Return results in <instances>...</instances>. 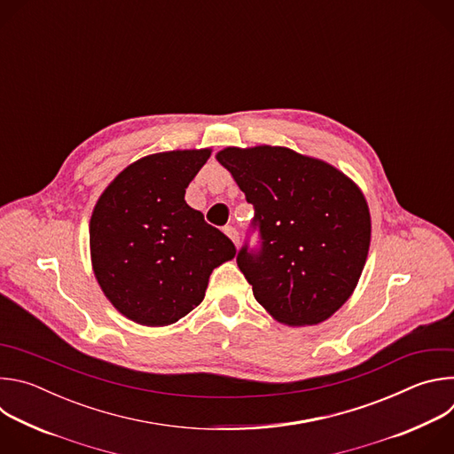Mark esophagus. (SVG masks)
I'll return each instance as SVG.
<instances>
[{
    "label": "esophagus",
    "mask_w": 454,
    "mask_h": 454,
    "mask_svg": "<svg viewBox=\"0 0 454 454\" xmlns=\"http://www.w3.org/2000/svg\"><path fill=\"white\" fill-rule=\"evenodd\" d=\"M224 233L231 239V242H233L235 246H239V231H237L233 226H226V228H224Z\"/></svg>",
    "instance_id": "esophagus-1"
}]
</instances>
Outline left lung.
<instances>
[{"label":"left lung","mask_w":454,"mask_h":454,"mask_svg":"<svg viewBox=\"0 0 454 454\" xmlns=\"http://www.w3.org/2000/svg\"><path fill=\"white\" fill-rule=\"evenodd\" d=\"M217 160L254 208L237 266L256 301L287 325L333 316L368 254L370 212L361 190L334 167L284 147H228Z\"/></svg>","instance_id":"left-lung-1"}]
</instances>
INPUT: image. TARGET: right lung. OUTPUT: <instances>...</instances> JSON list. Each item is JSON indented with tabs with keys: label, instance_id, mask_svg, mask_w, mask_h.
<instances>
[{
	"label": "right lung",
	"instance_id": "add662e5",
	"mask_svg": "<svg viewBox=\"0 0 454 454\" xmlns=\"http://www.w3.org/2000/svg\"><path fill=\"white\" fill-rule=\"evenodd\" d=\"M210 151H172L129 165L100 196L90 224L93 271L111 303L163 327L198 307L233 242L184 201Z\"/></svg>",
	"mask_w": 454,
	"mask_h": 454
}]
</instances>
